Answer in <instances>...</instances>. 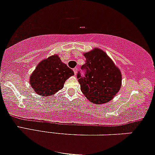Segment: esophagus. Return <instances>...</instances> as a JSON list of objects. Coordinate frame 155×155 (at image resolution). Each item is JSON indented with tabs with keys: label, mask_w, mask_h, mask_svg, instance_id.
<instances>
[{
	"label": "esophagus",
	"mask_w": 155,
	"mask_h": 155,
	"mask_svg": "<svg viewBox=\"0 0 155 155\" xmlns=\"http://www.w3.org/2000/svg\"><path fill=\"white\" fill-rule=\"evenodd\" d=\"M73 71H74V73H75V75H76V74H77V73H78V68H74Z\"/></svg>",
	"instance_id": "1"
}]
</instances>
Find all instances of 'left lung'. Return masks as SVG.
I'll return each mask as SVG.
<instances>
[{"label": "left lung", "instance_id": "8db88e82", "mask_svg": "<svg viewBox=\"0 0 155 155\" xmlns=\"http://www.w3.org/2000/svg\"><path fill=\"white\" fill-rule=\"evenodd\" d=\"M85 64L81 67L85 71L82 77L78 73L80 90L90 102L102 104L110 101L122 85V74L119 68L99 48L84 53Z\"/></svg>", "mask_w": 155, "mask_h": 155}]
</instances>
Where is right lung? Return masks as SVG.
<instances>
[{"label": "right lung", "instance_id": "1", "mask_svg": "<svg viewBox=\"0 0 155 155\" xmlns=\"http://www.w3.org/2000/svg\"><path fill=\"white\" fill-rule=\"evenodd\" d=\"M74 72L63 63L58 55L40 62L30 77V84L38 95L51 96L63 87Z\"/></svg>", "mask_w": 155, "mask_h": 155}]
</instances>
